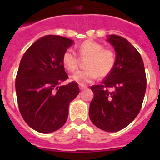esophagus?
Wrapping results in <instances>:
<instances>
[{
	"label": "esophagus",
	"mask_w": 160,
	"mask_h": 160,
	"mask_svg": "<svg viewBox=\"0 0 160 160\" xmlns=\"http://www.w3.org/2000/svg\"><path fill=\"white\" fill-rule=\"evenodd\" d=\"M79 87H80V90H84V89H86L87 86L85 85H79Z\"/></svg>",
	"instance_id": "obj_1"
}]
</instances>
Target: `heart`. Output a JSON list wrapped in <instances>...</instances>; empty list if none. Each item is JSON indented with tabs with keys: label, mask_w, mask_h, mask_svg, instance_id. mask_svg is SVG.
I'll return each mask as SVG.
<instances>
[{
	"label": "heart",
	"mask_w": 160,
	"mask_h": 160,
	"mask_svg": "<svg viewBox=\"0 0 160 160\" xmlns=\"http://www.w3.org/2000/svg\"><path fill=\"white\" fill-rule=\"evenodd\" d=\"M79 54L82 58H88L85 61V69L78 70L70 76L72 81L85 85L98 77H105L110 74L116 62V55L110 49H106L102 44L93 41H84L79 46ZM77 54L72 49H67L62 55V64L69 71L77 69Z\"/></svg>",
	"instance_id": "1"
}]
</instances>
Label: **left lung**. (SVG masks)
<instances>
[{
  "mask_svg": "<svg viewBox=\"0 0 160 160\" xmlns=\"http://www.w3.org/2000/svg\"><path fill=\"white\" fill-rule=\"evenodd\" d=\"M108 41L116 51V62L94 93L89 110L95 126L107 132L124 129L140 111L146 90V75L141 55L126 39L110 35Z\"/></svg>",
  "mask_w": 160,
  "mask_h": 160,
  "instance_id": "8db88e82",
  "label": "left lung"
}]
</instances>
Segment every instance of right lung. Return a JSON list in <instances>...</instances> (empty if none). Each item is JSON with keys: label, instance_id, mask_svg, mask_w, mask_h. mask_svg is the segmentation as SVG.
Returning <instances> with one entry per match:
<instances>
[{"label": "right lung", "instance_id": "obj_1", "mask_svg": "<svg viewBox=\"0 0 160 160\" xmlns=\"http://www.w3.org/2000/svg\"><path fill=\"white\" fill-rule=\"evenodd\" d=\"M73 44L70 39L49 35L31 45L21 58L16 78L20 112L29 126L48 134L65 124L69 105L80 93L75 81L68 79L62 55Z\"/></svg>", "mask_w": 160, "mask_h": 160}]
</instances>
